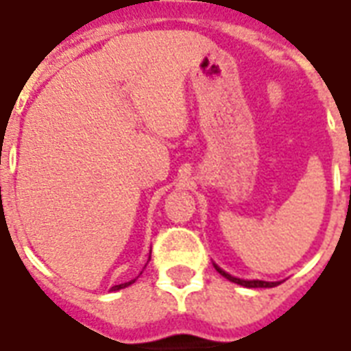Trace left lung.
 Listing matches in <instances>:
<instances>
[{
	"instance_id": "obj_1",
	"label": "left lung",
	"mask_w": 351,
	"mask_h": 351,
	"mask_svg": "<svg viewBox=\"0 0 351 351\" xmlns=\"http://www.w3.org/2000/svg\"><path fill=\"white\" fill-rule=\"evenodd\" d=\"M216 267V271H218L219 274H223L225 278L230 280V282H234V284H240V286H245V287H274L278 286V282H263V280H241V278H234V276H230L229 273H225V271H221V269L218 267V265H214Z\"/></svg>"
}]
</instances>
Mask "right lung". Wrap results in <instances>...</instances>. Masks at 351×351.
I'll list each match as a JSON object with an SVG mask.
<instances>
[{"instance_id": "right-lung-1", "label": "right lung", "mask_w": 351, "mask_h": 351, "mask_svg": "<svg viewBox=\"0 0 351 351\" xmlns=\"http://www.w3.org/2000/svg\"><path fill=\"white\" fill-rule=\"evenodd\" d=\"M130 284H133V280H132V282H126V284H119V286H113V287H111V291H119V289H124V287H128Z\"/></svg>"}]
</instances>
